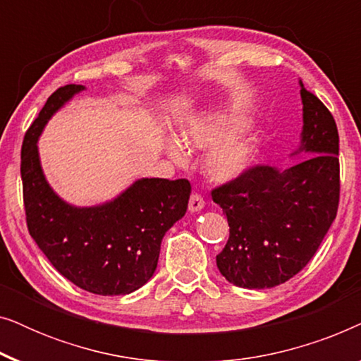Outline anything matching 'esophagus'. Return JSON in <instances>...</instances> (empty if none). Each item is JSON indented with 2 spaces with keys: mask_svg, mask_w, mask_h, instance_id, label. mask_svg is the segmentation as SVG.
Masks as SVG:
<instances>
[{
  "mask_svg": "<svg viewBox=\"0 0 361 361\" xmlns=\"http://www.w3.org/2000/svg\"><path fill=\"white\" fill-rule=\"evenodd\" d=\"M204 205H205V200L200 194H192L190 195V199H189V210L190 212H199V210L204 209Z\"/></svg>",
  "mask_w": 361,
  "mask_h": 361,
  "instance_id": "1",
  "label": "esophagus"
}]
</instances>
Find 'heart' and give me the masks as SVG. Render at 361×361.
<instances>
[{"instance_id": "1", "label": "heart", "mask_w": 361, "mask_h": 361, "mask_svg": "<svg viewBox=\"0 0 361 361\" xmlns=\"http://www.w3.org/2000/svg\"><path fill=\"white\" fill-rule=\"evenodd\" d=\"M241 120L236 116L215 115L190 123L180 133V141L190 149H207L215 146L205 159V171L214 180H233L255 164L258 142L250 135H233ZM167 154L176 162H184L185 154L176 142L167 145Z\"/></svg>"}]
</instances>
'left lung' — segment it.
Masks as SVG:
<instances>
[{"mask_svg":"<svg viewBox=\"0 0 361 361\" xmlns=\"http://www.w3.org/2000/svg\"><path fill=\"white\" fill-rule=\"evenodd\" d=\"M302 162L286 169L253 166L215 187L212 199L230 225L216 266L238 288L268 289L305 268L337 216L338 131L332 113L300 82Z\"/></svg>","mask_w":361,"mask_h":361,"instance_id":"obj_1","label":"left lung"}]
</instances>
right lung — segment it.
I'll return each instance as SVG.
<instances>
[{
    "mask_svg": "<svg viewBox=\"0 0 361 361\" xmlns=\"http://www.w3.org/2000/svg\"><path fill=\"white\" fill-rule=\"evenodd\" d=\"M57 88L29 128L21 149L23 199L29 235L63 278L88 293L125 295L154 274L166 231L185 215L187 179H140L111 202L73 207L47 184L37 140L49 118L82 92Z\"/></svg>",
    "mask_w": 361,
    "mask_h": 361,
    "instance_id": "right-lung-1",
    "label": "right lung"
}]
</instances>
